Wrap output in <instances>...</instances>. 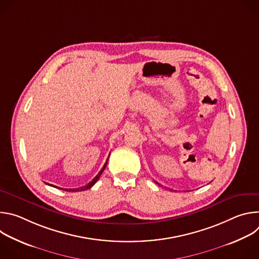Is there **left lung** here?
Wrapping results in <instances>:
<instances>
[{"label":"left lung","instance_id":"8db88e82","mask_svg":"<svg viewBox=\"0 0 259 259\" xmlns=\"http://www.w3.org/2000/svg\"><path fill=\"white\" fill-rule=\"evenodd\" d=\"M155 182H156V183H158V182H157V181H155ZM158 186H160V184H159V183H158Z\"/></svg>","mask_w":259,"mask_h":259}]
</instances>
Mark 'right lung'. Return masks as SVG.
<instances>
[{
	"label": "right lung",
	"mask_w": 259,
	"mask_h": 259,
	"mask_svg": "<svg viewBox=\"0 0 259 259\" xmlns=\"http://www.w3.org/2000/svg\"><path fill=\"white\" fill-rule=\"evenodd\" d=\"M107 160H108V158H107ZM107 160H106V163L104 164V166L102 167V169L98 172V174L88 183V184H86V186H83V187H81V188H77V189H64V191H66V192H82V191H86V190H88V189H90L91 187H93L94 184L96 183V181L99 179V177H100V175L102 174V172H103V170L105 169V167H106V164H107ZM46 184H48L49 186V183H46ZM50 186H52V187H54V188H57V187H55V186H53V184H50ZM62 190V189H61Z\"/></svg>",
	"instance_id": "right-lung-1"
}]
</instances>
